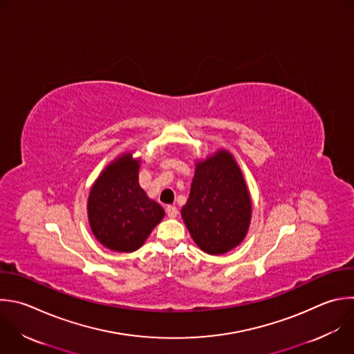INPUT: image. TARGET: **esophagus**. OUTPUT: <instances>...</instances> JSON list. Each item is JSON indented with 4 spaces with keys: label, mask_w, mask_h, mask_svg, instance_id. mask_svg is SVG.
I'll use <instances>...</instances> for the list:
<instances>
[{
    "label": "esophagus",
    "mask_w": 354,
    "mask_h": 354,
    "mask_svg": "<svg viewBox=\"0 0 354 354\" xmlns=\"http://www.w3.org/2000/svg\"><path fill=\"white\" fill-rule=\"evenodd\" d=\"M165 209H167V215H168L169 218H175V216H178V214H179V211H178V208H176L175 205H168Z\"/></svg>",
    "instance_id": "1"
}]
</instances>
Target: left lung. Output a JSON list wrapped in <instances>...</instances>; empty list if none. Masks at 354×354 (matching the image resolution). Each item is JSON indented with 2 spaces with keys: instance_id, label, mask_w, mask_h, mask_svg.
<instances>
[{
  "instance_id": "obj_1",
  "label": "left lung",
  "mask_w": 354,
  "mask_h": 354,
  "mask_svg": "<svg viewBox=\"0 0 354 354\" xmlns=\"http://www.w3.org/2000/svg\"><path fill=\"white\" fill-rule=\"evenodd\" d=\"M252 201L239 167L227 151L198 162L182 218L196 245L208 254L236 248L250 223Z\"/></svg>"
}]
</instances>
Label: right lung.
Masks as SVG:
<instances>
[{
    "mask_svg": "<svg viewBox=\"0 0 354 354\" xmlns=\"http://www.w3.org/2000/svg\"><path fill=\"white\" fill-rule=\"evenodd\" d=\"M139 161L125 154L108 165L91 187L88 222L97 241L113 252L138 250L164 218V208L139 185Z\"/></svg>",
    "mask_w": 354,
    "mask_h": 354,
    "instance_id": "1",
    "label": "right lung"
}]
</instances>
